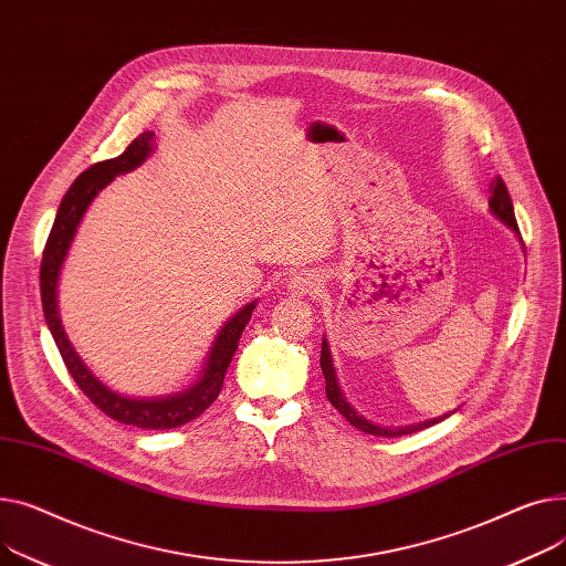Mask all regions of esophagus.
I'll list each match as a JSON object with an SVG mask.
<instances>
[{
    "instance_id": "1",
    "label": "esophagus",
    "mask_w": 566,
    "mask_h": 566,
    "mask_svg": "<svg viewBox=\"0 0 566 566\" xmlns=\"http://www.w3.org/2000/svg\"><path fill=\"white\" fill-rule=\"evenodd\" d=\"M322 285H324V279L319 272L304 270L287 281V292L294 296H306V294H317Z\"/></svg>"
}]
</instances>
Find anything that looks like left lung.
Here are the masks:
<instances>
[{
  "instance_id": "left-lung-1",
  "label": "left lung",
  "mask_w": 566,
  "mask_h": 566,
  "mask_svg": "<svg viewBox=\"0 0 566 566\" xmlns=\"http://www.w3.org/2000/svg\"><path fill=\"white\" fill-rule=\"evenodd\" d=\"M491 196H489V208L491 212L501 219L503 223H507L514 232H518V226H516V217H514V206H512V198H510V191H507V185L503 182L501 176H495L491 180ZM319 365H322V373H324V381H326V397L328 402L334 405L356 429L365 431V434H375V437H402V434H413V431L418 429H424L429 424H437L441 422L443 418H434V420H427V422H420V424H409V427H397V429H388V427H379V424H373L370 420H365L363 416H358L354 411V407L345 400V395L338 386V379H336V370H334V360H331V352H328V345L326 340H322V356H319Z\"/></svg>"
}]
</instances>
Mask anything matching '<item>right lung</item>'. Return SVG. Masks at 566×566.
<instances>
[{"label": "right lung", "mask_w": 566, "mask_h": 566, "mask_svg": "<svg viewBox=\"0 0 566 566\" xmlns=\"http://www.w3.org/2000/svg\"><path fill=\"white\" fill-rule=\"evenodd\" d=\"M153 132H144L135 142H132L118 157L97 161L71 185V189L65 191L63 201L56 210V219L52 223L50 238L43 249V260H41V298H43V313L45 322L52 331V338L59 347V354L69 368L71 377L75 384L82 388V392L88 397V400L103 411L109 418L132 424V427H142V429H171L180 427L193 418L201 416L214 400L219 397L223 388V377L228 365L238 352V343L242 338V331L251 319V313L255 304L244 306L235 317H230V322L221 328V334L217 336L208 365L203 370L201 381H198L193 388L178 392L174 397H161V400H132V397H123L114 390H109L105 384H99L91 370H86V365L73 349V345L65 338V331L59 319L56 311V281L61 264L65 260V253L71 249L75 230L88 208V203L95 198V193L109 185L114 176L125 174L137 169V166L150 155L153 150Z\"/></svg>", "instance_id": "obj_1"}]
</instances>
